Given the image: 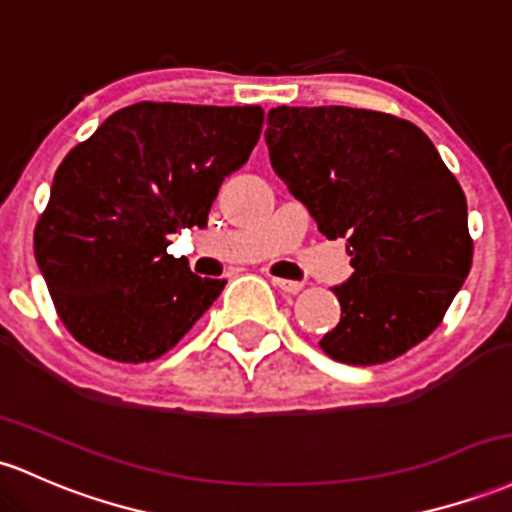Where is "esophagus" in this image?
<instances>
[{"mask_svg": "<svg viewBox=\"0 0 512 512\" xmlns=\"http://www.w3.org/2000/svg\"><path fill=\"white\" fill-rule=\"evenodd\" d=\"M272 284L277 286L279 291H284V294H299L303 289L301 282H291V279H279V277H272Z\"/></svg>", "mask_w": 512, "mask_h": 512, "instance_id": "esophagus-1", "label": "esophagus"}]
</instances>
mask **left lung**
Returning <instances> with one entry per match:
<instances>
[{"instance_id": "8db88e82", "label": "left lung", "mask_w": 512, "mask_h": 512, "mask_svg": "<svg viewBox=\"0 0 512 512\" xmlns=\"http://www.w3.org/2000/svg\"><path fill=\"white\" fill-rule=\"evenodd\" d=\"M274 172L350 265L335 286L340 323L318 342L345 364H384L445 318L471 269L466 196L411 121L350 106H277L267 114Z\"/></svg>"}]
</instances>
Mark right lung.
Segmentation results:
<instances>
[{
    "label": "right lung",
    "mask_w": 512,
    "mask_h": 512,
    "mask_svg": "<svg viewBox=\"0 0 512 512\" xmlns=\"http://www.w3.org/2000/svg\"><path fill=\"white\" fill-rule=\"evenodd\" d=\"M262 121L260 106L138 101L67 153L33 255L72 338L116 362H153L209 311L226 279L196 277L167 245L206 226Z\"/></svg>",
    "instance_id": "1"
}]
</instances>
